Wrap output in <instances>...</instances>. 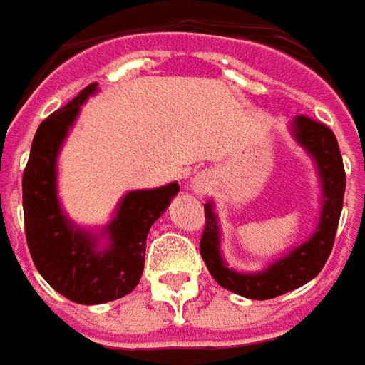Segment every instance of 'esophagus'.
I'll return each instance as SVG.
<instances>
[{"label":"esophagus","instance_id":"obj_1","mask_svg":"<svg viewBox=\"0 0 365 365\" xmlns=\"http://www.w3.org/2000/svg\"><path fill=\"white\" fill-rule=\"evenodd\" d=\"M212 182H214V180H212V177L208 173H200V175H196V177L190 180V188H192L195 195L202 196L210 190Z\"/></svg>","mask_w":365,"mask_h":365}]
</instances>
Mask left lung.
I'll list each match as a JSON object with an SVG mask.
<instances>
[{"label": "left lung", "instance_id": "left-lung-1", "mask_svg": "<svg viewBox=\"0 0 365 365\" xmlns=\"http://www.w3.org/2000/svg\"><path fill=\"white\" fill-rule=\"evenodd\" d=\"M289 131L302 151L314 163L317 175L320 178V190H322L319 224L307 242L294 245L291 252L285 253L283 257H277L265 269L255 273L232 269L224 261L220 250L222 240H220L218 216L214 210V202L208 200L204 204L206 228L200 240V255L206 267L218 285L253 301H265L285 294L317 277L332 252L336 228L342 212L346 173H344L342 155L338 149L336 135L324 123H319L304 115H297L289 123Z\"/></svg>", "mask_w": 365, "mask_h": 365}]
</instances>
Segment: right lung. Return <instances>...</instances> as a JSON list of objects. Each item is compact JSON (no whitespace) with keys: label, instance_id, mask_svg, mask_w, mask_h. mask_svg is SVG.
I'll return each instance as SVG.
<instances>
[{"label":"right lung","instance_id":"right-lung-1","mask_svg":"<svg viewBox=\"0 0 365 365\" xmlns=\"http://www.w3.org/2000/svg\"><path fill=\"white\" fill-rule=\"evenodd\" d=\"M96 92L98 84H90L38 125L23 173L25 236L33 263L56 293L78 304L115 301L135 289L147 234L178 192V182L129 190L98 232L80 228L64 214L56 161L80 106Z\"/></svg>","mask_w":365,"mask_h":365}]
</instances>
